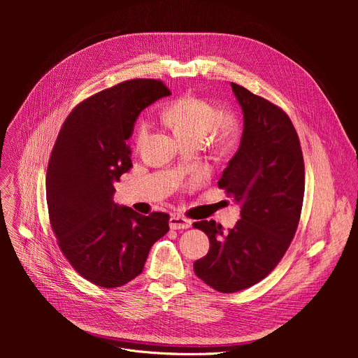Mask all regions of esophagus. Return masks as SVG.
Returning <instances> with one entry per match:
<instances>
[{
    "label": "esophagus",
    "mask_w": 358,
    "mask_h": 358,
    "mask_svg": "<svg viewBox=\"0 0 358 358\" xmlns=\"http://www.w3.org/2000/svg\"><path fill=\"white\" fill-rule=\"evenodd\" d=\"M191 227V221L178 215L170 218V228L171 229H187Z\"/></svg>",
    "instance_id": "1"
}]
</instances>
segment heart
I'll return each mask as SVG.
<instances>
[{
    "instance_id": "1",
    "label": "heart",
    "mask_w": 358,
    "mask_h": 358,
    "mask_svg": "<svg viewBox=\"0 0 358 358\" xmlns=\"http://www.w3.org/2000/svg\"><path fill=\"white\" fill-rule=\"evenodd\" d=\"M163 120L180 143L195 141L199 144L213 131L215 147L222 152L234 145L238 136V126L232 117H221L220 110L210 101L194 96L176 100L164 110ZM145 131V124H141L136 134L137 147L143 143Z\"/></svg>"
}]
</instances>
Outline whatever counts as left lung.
<instances>
[{
  "mask_svg": "<svg viewBox=\"0 0 358 358\" xmlns=\"http://www.w3.org/2000/svg\"><path fill=\"white\" fill-rule=\"evenodd\" d=\"M231 87L243 130L218 185L241 207V220L228 232L215 221L194 224L211 243L194 272L221 293L246 289L275 269L297 229L304 194L301 148L287 115L236 83Z\"/></svg>",
  "mask_w": 358,
  "mask_h": 358,
  "instance_id": "8db88e82",
  "label": "left lung"
}]
</instances>
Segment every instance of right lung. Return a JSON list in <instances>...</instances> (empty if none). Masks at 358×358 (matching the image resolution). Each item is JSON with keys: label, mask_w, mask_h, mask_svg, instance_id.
Here are the masks:
<instances>
[{"label": "right lung", "mask_w": 358, "mask_h": 358, "mask_svg": "<svg viewBox=\"0 0 358 358\" xmlns=\"http://www.w3.org/2000/svg\"><path fill=\"white\" fill-rule=\"evenodd\" d=\"M170 90L133 79L83 100L65 120L46 171L49 220L73 269L101 287H119L143 272L148 252L169 232V215L145 217L113 201L115 181L131 169L140 113Z\"/></svg>", "instance_id": "obj_1"}]
</instances>
